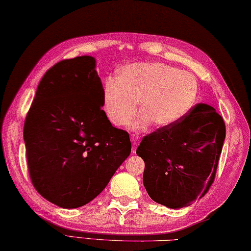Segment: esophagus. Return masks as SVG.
I'll return each instance as SVG.
<instances>
[{
	"label": "esophagus",
	"instance_id": "1",
	"mask_svg": "<svg viewBox=\"0 0 251 251\" xmlns=\"http://www.w3.org/2000/svg\"><path fill=\"white\" fill-rule=\"evenodd\" d=\"M131 141H132V144H133V146H132V152L135 153L136 146H138L140 143V135L136 133L131 134Z\"/></svg>",
	"mask_w": 251,
	"mask_h": 251
}]
</instances>
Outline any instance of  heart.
Listing matches in <instances>:
<instances>
[{"mask_svg": "<svg viewBox=\"0 0 251 251\" xmlns=\"http://www.w3.org/2000/svg\"><path fill=\"white\" fill-rule=\"evenodd\" d=\"M199 85L192 74L164 63H135L121 69L116 79L108 78L102 88L101 108L113 126L132 121L133 130L151 124L167 127L180 121L192 109Z\"/></svg>", "mask_w": 251, "mask_h": 251, "instance_id": "heart-1", "label": "heart"}]
</instances>
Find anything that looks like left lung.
Masks as SVG:
<instances>
[{
  "mask_svg": "<svg viewBox=\"0 0 251 251\" xmlns=\"http://www.w3.org/2000/svg\"><path fill=\"white\" fill-rule=\"evenodd\" d=\"M225 132L214 108L197 103L177 124L144 136L136 154L145 163L143 183L151 199L180 209L204 196L214 181Z\"/></svg>",
  "mask_w": 251,
  "mask_h": 251,
  "instance_id": "obj_1",
  "label": "left lung"
}]
</instances>
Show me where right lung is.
Returning <instances> with one entry per match:
<instances>
[{
	"mask_svg": "<svg viewBox=\"0 0 251 251\" xmlns=\"http://www.w3.org/2000/svg\"><path fill=\"white\" fill-rule=\"evenodd\" d=\"M95 63L83 55L47 71L24 125L30 180L40 196L64 209L95 199L131 153L129 133L102 112Z\"/></svg>",
	"mask_w": 251,
	"mask_h": 251,
	"instance_id": "1",
	"label": "right lung"
}]
</instances>
